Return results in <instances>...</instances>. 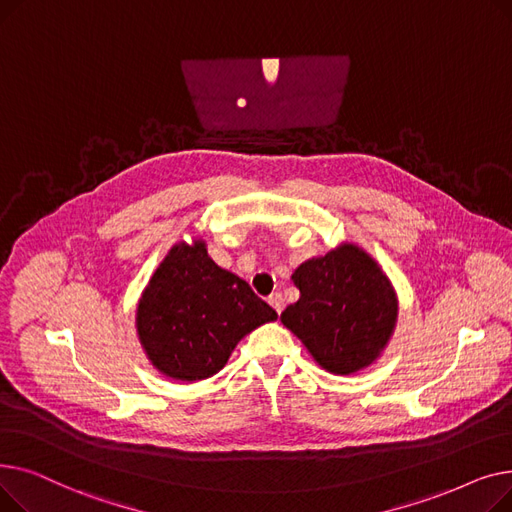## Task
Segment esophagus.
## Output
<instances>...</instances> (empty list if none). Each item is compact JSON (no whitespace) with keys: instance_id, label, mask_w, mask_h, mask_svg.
<instances>
[{"instance_id":"1","label":"esophagus","mask_w":512,"mask_h":512,"mask_svg":"<svg viewBox=\"0 0 512 512\" xmlns=\"http://www.w3.org/2000/svg\"><path fill=\"white\" fill-rule=\"evenodd\" d=\"M267 303H270V305L276 309V313H282V309H284V299H282L280 292H274L272 297L267 299Z\"/></svg>"}]
</instances>
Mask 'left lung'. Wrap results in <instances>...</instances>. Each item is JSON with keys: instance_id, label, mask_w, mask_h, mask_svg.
<instances>
[{"instance_id": "obj_1", "label": "left lung", "mask_w": 512, "mask_h": 512, "mask_svg": "<svg viewBox=\"0 0 512 512\" xmlns=\"http://www.w3.org/2000/svg\"><path fill=\"white\" fill-rule=\"evenodd\" d=\"M301 297L280 319L332 373L348 375L378 359L396 321L388 278L367 253L342 245L292 274Z\"/></svg>"}]
</instances>
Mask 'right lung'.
<instances>
[{"instance_id": "right-lung-1", "label": "right lung", "mask_w": 512, "mask_h": 512, "mask_svg": "<svg viewBox=\"0 0 512 512\" xmlns=\"http://www.w3.org/2000/svg\"><path fill=\"white\" fill-rule=\"evenodd\" d=\"M276 317L245 280L207 257L203 242H180L143 292L137 330L161 373L197 382L226 365L242 336Z\"/></svg>"}]
</instances>
